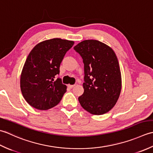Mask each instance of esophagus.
Here are the masks:
<instances>
[{
  "label": "esophagus",
  "instance_id": "obj_1",
  "mask_svg": "<svg viewBox=\"0 0 153 153\" xmlns=\"http://www.w3.org/2000/svg\"><path fill=\"white\" fill-rule=\"evenodd\" d=\"M74 86H75V85H68V88H73V87H74Z\"/></svg>",
  "mask_w": 153,
  "mask_h": 153
}]
</instances>
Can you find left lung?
<instances>
[{"label":"left lung","instance_id":"8db88e82","mask_svg":"<svg viewBox=\"0 0 153 153\" xmlns=\"http://www.w3.org/2000/svg\"><path fill=\"white\" fill-rule=\"evenodd\" d=\"M74 49L85 65L84 93L79 98L84 109L102 115L114 107L121 90V74L117 56L110 46L96 39L78 43Z\"/></svg>","mask_w":153,"mask_h":153}]
</instances>
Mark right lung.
I'll use <instances>...</instances> for the list:
<instances>
[{
	"mask_svg": "<svg viewBox=\"0 0 153 153\" xmlns=\"http://www.w3.org/2000/svg\"><path fill=\"white\" fill-rule=\"evenodd\" d=\"M74 42L61 38L43 41L30 51L20 75L24 99L33 108L47 110L57 105L67 91V86L55 77L64 56Z\"/></svg>",
	"mask_w": 153,
	"mask_h": 153,
	"instance_id": "right-lung-1",
	"label": "right lung"
}]
</instances>
